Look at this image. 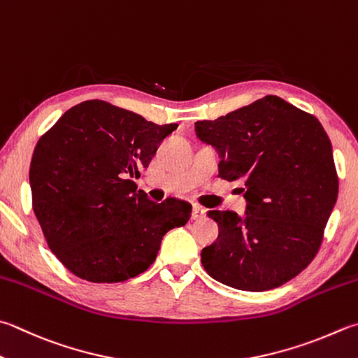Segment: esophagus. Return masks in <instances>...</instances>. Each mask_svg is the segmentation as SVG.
Listing matches in <instances>:
<instances>
[{"label": "esophagus", "instance_id": "1", "mask_svg": "<svg viewBox=\"0 0 358 358\" xmlns=\"http://www.w3.org/2000/svg\"><path fill=\"white\" fill-rule=\"evenodd\" d=\"M204 217H206V208L198 206V204H194V206H193L192 218H193V220H202Z\"/></svg>", "mask_w": 358, "mask_h": 358}]
</instances>
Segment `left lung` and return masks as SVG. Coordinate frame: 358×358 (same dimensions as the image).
Returning <instances> with one entry per match:
<instances>
[{
  "label": "left lung",
  "instance_id": "obj_1",
  "mask_svg": "<svg viewBox=\"0 0 358 358\" xmlns=\"http://www.w3.org/2000/svg\"><path fill=\"white\" fill-rule=\"evenodd\" d=\"M217 150L220 176L240 180L246 213L210 210L218 238L201 252L210 278L245 292L278 288L315 259L338 196L332 145L321 123L268 95L213 121H196Z\"/></svg>",
  "mask_w": 358,
  "mask_h": 358
}]
</instances>
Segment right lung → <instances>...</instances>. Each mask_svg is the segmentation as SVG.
Segmentation results:
<instances>
[{
  "mask_svg": "<svg viewBox=\"0 0 358 358\" xmlns=\"http://www.w3.org/2000/svg\"><path fill=\"white\" fill-rule=\"evenodd\" d=\"M178 124H156L106 101L66 110L37 141L32 208L52 254L78 278L115 284L146 271L192 204L151 201L132 178Z\"/></svg>",
  "mask_w": 358,
  "mask_h": 358,
  "instance_id": "right-lung-1",
  "label": "right lung"
}]
</instances>
